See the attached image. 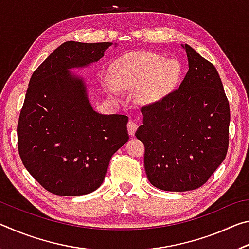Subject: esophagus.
Masks as SVG:
<instances>
[{"instance_id":"1","label":"esophagus","mask_w":249,"mask_h":249,"mask_svg":"<svg viewBox=\"0 0 249 249\" xmlns=\"http://www.w3.org/2000/svg\"><path fill=\"white\" fill-rule=\"evenodd\" d=\"M138 127V125L136 122H135L134 120H129L128 123H127V129H128V133L130 136H134L135 135V132H136V129Z\"/></svg>"}]
</instances>
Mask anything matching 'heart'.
Segmentation results:
<instances>
[{
	"instance_id": "heart-1",
	"label": "heart",
	"mask_w": 249,
	"mask_h": 249,
	"mask_svg": "<svg viewBox=\"0 0 249 249\" xmlns=\"http://www.w3.org/2000/svg\"><path fill=\"white\" fill-rule=\"evenodd\" d=\"M181 65L177 59H165L154 53L128 54L116 62L112 80L120 90L141 89L146 101H158L174 91L181 78Z\"/></svg>"
}]
</instances>
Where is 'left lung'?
<instances>
[{"mask_svg":"<svg viewBox=\"0 0 249 249\" xmlns=\"http://www.w3.org/2000/svg\"><path fill=\"white\" fill-rule=\"evenodd\" d=\"M189 71L179 89L142 105L136 136L145 146L144 165L154 187L183 192L203 185L229 148L230 103L213 64L183 46Z\"/></svg>","mask_w":249,"mask_h":249,"instance_id":"obj_1","label":"left lung"}]
</instances>
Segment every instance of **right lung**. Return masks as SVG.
I'll list each match as a JSON object with an SVG mask.
<instances>
[{
  "label": "right lung",
  "instance_id": "obj_1",
  "mask_svg": "<svg viewBox=\"0 0 249 249\" xmlns=\"http://www.w3.org/2000/svg\"><path fill=\"white\" fill-rule=\"evenodd\" d=\"M109 45L66 41L29 80L18 124V153L33 178L53 195L96 190L112 156L128 141V117L93 111L82 79L69 71L98 61Z\"/></svg>",
  "mask_w": 249,
  "mask_h": 249
}]
</instances>
